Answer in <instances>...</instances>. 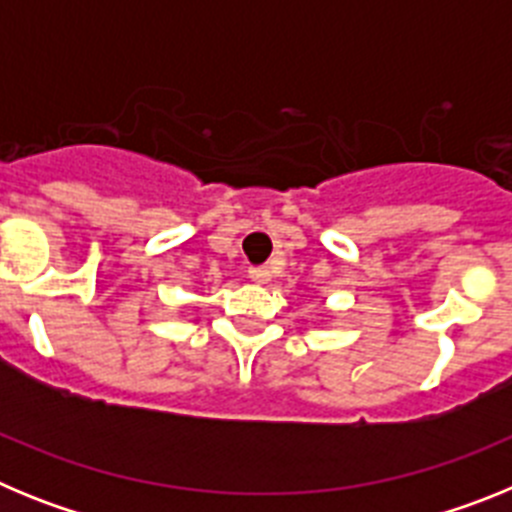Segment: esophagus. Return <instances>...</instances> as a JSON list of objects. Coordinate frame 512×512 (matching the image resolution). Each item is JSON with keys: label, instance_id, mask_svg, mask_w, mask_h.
<instances>
[{"label": "esophagus", "instance_id": "34e87169", "mask_svg": "<svg viewBox=\"0 0 512 512\" xmlns=\"http://www.w3.org/2000/svg\"><path fill=\"white\" fill-rule=\"evenodd\" d=\"M248 277L256 284H266L271 279V271L269 266H251V269H248Z\"/></svg>", "mask_w": 512, "mask_h": 512}]
</instances>
